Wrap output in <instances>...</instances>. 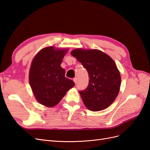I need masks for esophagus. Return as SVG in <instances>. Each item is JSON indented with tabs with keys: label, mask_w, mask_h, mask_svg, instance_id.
I'll return each mask as SVG.
<instances>
[{
	"label": "esophagus",
	"mask_w": 150,
	"mask_h": 150,
	"mask_svg": "<svg viewBox=\"0 0 150 150\" xmlns=\"http://www.w3.org/2000/svg\"><path fill=\"white\" fill-rule=\"evenodd\" d=\"M73 81H74V83H75V84H76V83H77V82H78V78H74L73 79Z\"/></svg>",
	"instance_id": "34e87169"
}]
</instances>
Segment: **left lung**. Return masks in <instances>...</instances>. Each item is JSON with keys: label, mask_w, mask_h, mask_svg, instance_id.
<instances>
[{"label": "left lung", "mask_w": 150, "mask_h": 150, "mask_svg": "<svg viewBox=\"0 0 150 150\" xmlns=\"http://www.w3.org/2000/svg\"><path fill=\"white\" fill-rule=\"evenodd\" d=\"M71 54L88 72V86L79 91L86 107L99 111L110 106L118 94L121 86L120 73L115 61L97 49H76Z\"/></svg>", "instance_id": "obj_1"}]
</instances>
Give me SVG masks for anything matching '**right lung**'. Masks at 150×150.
I'll list each match as a JSON object with an SVG mask.
<instances>
[{"label": "right lung", "mask_w": 150, "mask_h": 150, "mask_svg": "<svg viewBox=\"0 0 150 150\" xmlns=\"http://www.w3.org/2000/svg\"><path fill=\"white\" fill-rule=\"evenodd\" d=\"M67 51L47 47L40 50L32 61L29 84L36 100L45 106L57 105L74 86L73 81L66 78L65 70L61 66Z\"/></svg>", "instance_id": "right-lung-1"}]
</instances>
